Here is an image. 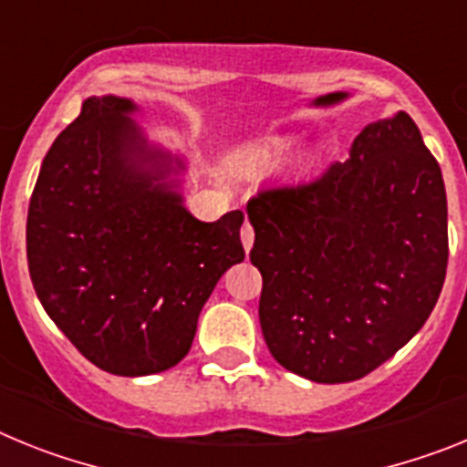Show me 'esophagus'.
Listing matches in <instances>:
<instances>
[{
    "label": "esophagus",
    "instance_id": "34e87169",
    "mask_svg": "<svg viewBox=\"0 0 467 467\" xmlns=\"http://www.w3.org/2000/svg\"><path fill=\"white\" fill-rule=\"evenodd\" d=\"M241 241H243V247H245V253H250L254 243V231L253 226H250V222H245V224L241 226Z\"/></svg>",
    "mask_w": 467,
    "mask_h": 467
}]
</instances>
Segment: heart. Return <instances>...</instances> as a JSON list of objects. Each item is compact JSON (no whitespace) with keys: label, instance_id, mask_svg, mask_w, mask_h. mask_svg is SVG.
<instances>
[{"label":"heart","instance_id":"heart-1","mask_svg":"<svg viewBox=\"0 0 467 467\" xmlns=\"http://www.w3.org/2000/svg\"><path fill=\"white\" fill-rule=\"evenodd\" d=\"M295 147V140L287 138V135H271V138H264L262 142L247 147L241 156V168L243 171H257V168H266L275 161L283 159L287 151Z\"/></svg>","mask_w":467,"mask_h":467}]
</instances>
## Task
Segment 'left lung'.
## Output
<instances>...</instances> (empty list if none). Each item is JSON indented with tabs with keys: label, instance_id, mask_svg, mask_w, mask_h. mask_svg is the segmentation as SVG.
<instances>
[{
	"label": "left lung",
	"instance_id": "1",
	"mask_svg": "<svg viewBox=\"0 0 467 467\" xmlns=\"http://www.w3.org/2000/svg\"><path fill=\"white\" fill-rule=\"evenodd\" d=\"M271 356L317 383L367 377L423 327L447 275L440 163L407 111L369 123L350 159L247 201Z\"/></svg>",
	"mask_w": 467,
	"mask_h": 467
}]
</instances>
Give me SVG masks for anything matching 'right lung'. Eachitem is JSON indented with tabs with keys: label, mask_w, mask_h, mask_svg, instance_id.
<instances>
[{
	"label": "right lung",
	"mask_w": 467,
	"mask_h": 467,
	"mask_svg": "<svg viewBox=\"0 0 467 467\" xmlns=\"http://www.w3.org/2000/svg\"><path fill=\"white\" fill-rule=\"evenodd\" d=\"M119 95H93L41 163L27 210V266L44 311L86 360L119 377L166 372L192 348L201 308L245 259L241 210L184 208L171 172Z\"/></svg>",
	"instance_id": "right-lung-1"
}]
</instances>
